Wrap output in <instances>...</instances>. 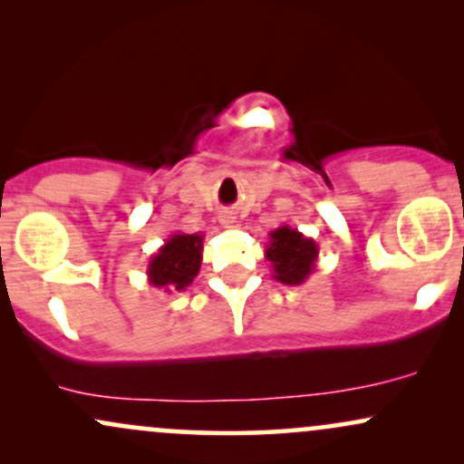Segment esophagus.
I'll use <instances>...</instances> for the list:
<instances>
[{
    "label": "esophagus",
    "instance_id": "obj_1",
    "mask_svg": "<svg viewBox=\"0 0 464 464\" xmlns=\"http://www.w3.org/2000/svg\"><path fill=\"white\" fill-rule=\"evenodd\" d=\"M220 222L225 227H233L236 225V216H231V214H225V216H220Z\"/></svg>",
    "mask_w": 464,
    "mask_h": 464
}]
</instances>
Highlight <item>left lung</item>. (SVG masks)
<instances>
[{
	"instance_id": "1",
	"label": "left lung",
	"mask_w": 464,
	"mask_h": 464,
	"mask_svg": "<svg viewBox=\"0 0 464 464\" xmlns=\"http://www.w3.org/2000/svg\"><path fill=\"white\" fill-rule=\"evenodd\" d=\"M266 259L273 266V276L279 284L301 285L316 270L318 244L296 228L284 225L270 233Z\"/></svg>"
}]
</instances>
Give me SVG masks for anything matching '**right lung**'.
Listing matches in <instances>:
<instances>
[{
  "mask_svg": "<svg viewBox=\"0 0 464 464\" xmlns=\"http://www.w3.org/2000/svg\"><path fill=\"white\" fill-rule=\"evenodd\" d=\"M200 233H172L148 262V284L163 292H183L196 279L202 262Z\"/></svg>",
  "mask_w": 464,
  "mask_h": 464,
  "instance_id": "add662e5",
  "label": "right lung"
}]
</instances>
